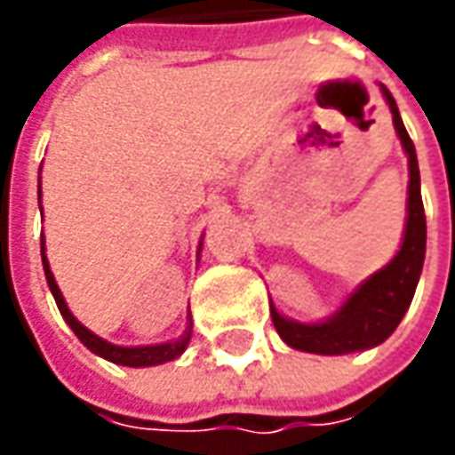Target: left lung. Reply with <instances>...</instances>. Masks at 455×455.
Masks as SVG:
<instances>
[{
    "instance_id": "8db88e82",
    "label": "left lung",
    "mask_w": 455,
    "mask_h": 455,
    "mask_svg": "<svg viewBox=\"0 0 455 455\" xmlns=\"http://www.w3.org/2000/svg\"><path fill=\"white\" fill-rule=\"evenodd\" d=\"M382 98L390 106L395 132L408 154V218L403 230V243L395 258L364 278L352 291L344 304L326 316L323 322H296L283 316L271 301V319L278 337L293 349L311 352V355H352L364 352L387 339L403 322L405 311L411 308L412 296L420 281L423 260H426V212L420 197V169L411 136L403 126L397 103L390 91L379 83Z\"/></svg>"
}]
</instances>
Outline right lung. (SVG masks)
<instances>
[{"label":"right lung","instance_id":"add662e5","mask_svg":"<svg viewBox=\"0 0 455 455\" xmlns=\"http://www.w3.org/2000/svg\"><path fill=\"white\" fill-rule=\"evenodd\" d=\"M40 172H43V166H40ZM40 197H43V192H40ZM40 212H43V204H40ZM40 253H43V268H44V278H47V286H50L52 296H55V304H58V308H60L62 319L68 322V326L76 331V337H78V339L83 341V344H85V347H88L93 355L108 359V362H114V364H124V367H154V364H164V362L177 359L180 355H182L184 349H187L189 337H192V314H187V326H184L182 337H180V339L164 341V344H147V347H118V344H111V341H106L103 337L93 334L91 329H85V326H83V323H80L76 316H73V311L68 308L65 299H62L60 289H58V283H55V275H52V271H50L47 255H44V235L40 237ZM197 253H200V251H197Z\"/></svg>","mask_w":455,"mask_h":455}]
</instances>
